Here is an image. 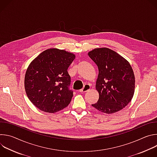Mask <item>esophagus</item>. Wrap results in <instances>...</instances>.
Wrapping results in <instances>:
<instances>
[{
    "mask_svg": "<svg viewBox=\"0 0 157 157\" xmlns=\"http://www.w3.org/2000/svg\"><path fill=\"white\" fill-rule=\"evenodd\" d=\"M90 89H91V86L88 84H86L84 85V86L82 89H80L79 92L80 93H85V92L88 91L89 90H90Z\"/></svg>",
    "mask_w": 157,
    "mask_h": 157,
    "instance_id": "obj_1",
    "label": "esophagus"
}]
</instances>
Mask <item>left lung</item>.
<instances>
[{"mask_svg":"<svg viewBox=\"0 0 157 157\" xmlns=\"http://www.w3.org/2000/svg\"><path fill=\"white\" fill-rule=\"evenodd\" d=\"M97 64L99 74L96 89L98 101L92 105L102 113L113 114L131 101L135 91V76L128 61L107 48H98L88 53Z\"/></svg>","mask_w":157,"mask_h":157,"instance_id":"left-lung-1","label":"left lung"}]
</instances>
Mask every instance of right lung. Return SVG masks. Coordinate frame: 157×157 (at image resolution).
Returning <instances> with one entry per match:
<instances>
[{
    "mask_svg": "<svg viewBox=\"0 0 157 157\" xmlns=\"http://www.w3.org/2000/svg\"><path fill=\"white\" fill-rule=\"evenodd\" d=\"M75 55L58 48L44 50L29 64L25 76L28 98L40 110L55 113L70 103L73 91L69 89L68 68Z\"/></svg>",
    "mask_w": 157,
    "mask_h": 157,
    "instance_id": "right-lung-1",
    "label": "right lung"
}]
</instances>
